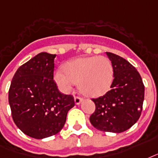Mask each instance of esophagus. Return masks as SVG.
<instances>
[{"label": "esophagus", "instance_id": "obj_1", "mask_svg": "<svg viewBox=\"0 0 158 158\" xmlns=\"http://www.w3.org/2000/svg\"><path fill=\"white\" fill-rule=\"evenodd\" d=\"M83 101L82 98H81L79 96H75V98H74V101H75L76 105H80L81 102Z\"/></svg>", "mask_w": 158, "mask_h": 158}]
</instances>
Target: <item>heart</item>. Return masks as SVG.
Returning <instances> with one entry per match:
<instances>
[{
	"instance_id": "1",
	"label": "heart",
	"mask_w": 158,
	"mask_h": 158,
	"mask_svg": "<svg viewBox=\"0 0 158 158\" xmlns=\"http://www.w3.org/2000/svg\"><path fill=\"white\" fill-rule=\"evenodd\" d=\"M114 71L111 62L104 56L79 57L58 68L54 79L62 91L69 93L76 83L86 96H98L110 89Z\"/></svg>"
}]
</instances>
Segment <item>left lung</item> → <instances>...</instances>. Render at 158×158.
<instances>
[{
	"label": "left lung",
	"mask_w": 158,
	"mask_h": 158,
	"mask_svg": "<svg viewBox=\"0 0 158 158\" xmlns=\"http://www.w3.org/2000/svg\"><path fill=\"white\" fill-rule=\"evenodd\" d=\"M106 54L112 63L114 80L110 90L92 99L96 110L90 121L101 131L122 133L131 128L141 115L144 85L131 63L112 52H106Z\"/></svg>",
	"instance_id": "1"
}]
</instances>
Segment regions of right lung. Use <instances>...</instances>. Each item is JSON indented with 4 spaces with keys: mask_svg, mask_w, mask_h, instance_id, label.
Wrapping results in <instances>:
<instances>
[{
    "mask_svg": "<svg viewBox=\"0 0 158 158\" xmlns=\"http://www.w3.org/2000/svg\"><path fill=\"white\" fill-rule=\"evenodd\" d=\"M55 57L40 52L20 66L9 90L15 123L24 134L36 139L57 134L75 106L73 96L60 93L53 81Z\"/></svg>",
    "mask_w": 158,
    "mask_h": 158,
    "instance_id": "1",
    "label": "right lung"
}]
</instances>
